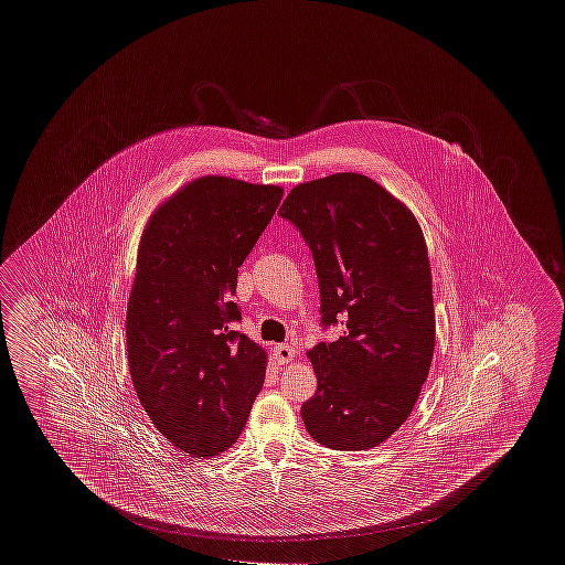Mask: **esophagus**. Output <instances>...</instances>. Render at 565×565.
Listing matches in <instances>:
<instances>
[{
    "mask_svg": "<svg viewBox=\"0 0 565 565\" xmlns=\"http://www.w3.org/2000/svg\"><path fill=\"white\" fill-rule=\"evenodd\" d=\"M270 351H273V358H275L277 364H288V362L295 360V348L288 345V343H284V345H273V350Z\"/></svg>",
    "mask_w": 565,
    "mask_h": 565,
    "instance_id": "1",
    "label": "esophagus"
}]
</instances>
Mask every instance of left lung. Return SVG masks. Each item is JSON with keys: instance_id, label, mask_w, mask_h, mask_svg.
Returning a JSON list of instances; mask_svg holds the SVG:
<instances>
[{"instance_id": "left-lung-1", "label": "left lung", "mask_w": 565, "mask_h": 565, "mask_svg": "<svg viewBox=\"0 0 565 565\" xmlns=\"http://www.w3.org/2000/svg\"><path fill=\"white\" fill-rule=\"evenodd\" d=\"M309 245L323 328L343 337L309 351L318 390L305 428L334 451L381 445L411 415L434 355L428 247L415 215L360 173L298 184L279 207Z\"/></svg>"}]
</instances>
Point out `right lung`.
I'll return each instance as SVG.
<instances>
[{"mask_svg": "<svg viewBox=\"0 0 565 565\" xmlns=\"http://www.w3.org/2000/svg\"><path fill=\"white\" fill-rule=\"evenodd\" d=\"M284 190L205 175L152 214L127 309L135 392L162 436L194 457L228 449L265 383L267 353L233 330L237 273Z\"/></svg>", "mask_w": 565, "mask_h": 565, "instance_id": "1", "label": "right lung"}]
</instances>
